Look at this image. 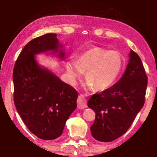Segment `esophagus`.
Wrapping results in <instances>:
<instances>
[{"label": "esophagus", "instance_id": "esophagus-1", "mask_svg": "<svg viewBox=\"0 0 157 157\" xmlns=\"http://www.w3.org/2000/svg\"><path fill=\"white\" fill-rule=\"evenodd\" d=\"M77 103H78V107L79 109H83L87 107L86 100L84 95L81 94L79 95L78 100H77Z\"/></svg>", "mask_w": 157, "mask_h": 157}]
</instances>
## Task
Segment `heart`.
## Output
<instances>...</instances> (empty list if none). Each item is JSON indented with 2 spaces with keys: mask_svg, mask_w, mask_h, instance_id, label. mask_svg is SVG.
I'll return each mask as SVG.
<instances>
[{
  "mask_svg": "<svg viewBox=\"0 0 157 157\" xmlns=\"http://www.w3.org/2000/svg\"><path fill=\"white\" fill-rule=\"evenodd\" d=\"M124 59L120 52L100 47H93L82 52L78 60L71 59L66 72L71 84H75L84 75L88 90L102 91L115 83L123 70Z\"/></svg>",
  "mask_w": 157,
  "mask_h": 157,
  "instance_id": "obj_1",
  "label": "heart"
}]
</instances>
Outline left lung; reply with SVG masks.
<instances>
[{"instance_id":"left-lung-1","label":"left lung","mask_w":157,"mask_h":157,"mask_svg":"<svg viewBox=\"0 0 157 157\" xmlns=\"http://www.w3.org/2000/svg\"><path fill=\"white\" fill-rule=\"evenodd\" d=\"M125 71L118 82L87 102L95 113L90 127L92 136L101 142H111L125 133L145 102L147 78L141 59L130 50Z\"/></svg>"}]
</instances>
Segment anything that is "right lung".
<instances>
[{
    "label": "right lung",
    "instance_id": "obj_1",
    "mask_svg": "<svg viewBox=\"0 0 157 157\" xmlns=\"http://www.w3.org/2000/svg\"><path fill=\"white\" fill-rule=\"evenodd\" d=\"M56 55L65 59L57 34L48 33L31 40L23 48L13 71L16 109L28 129L43 140L62 134L66 121L77 107L78 94L45 66L36 55Z\"/></svg>",
    "mask_w": 157,
    "mask_h": 157
}]
</instances>
